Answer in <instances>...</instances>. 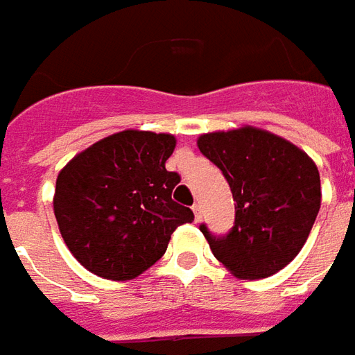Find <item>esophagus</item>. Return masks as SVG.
Wrapping results in <instances>:
<instances>
[{
	"label": "esophagus",
	"instance_id": "obj_1",
	"mask_svg": "<svg viewBox=\"0 0 355 355\" xmlns=\"http://www.w3.org/2000/svg\"><path fill=\"white\" fill-rule=\"evenodd\" d=\"M193 212H195V220L200 222V220H202V206L198 205V202H195V205H193Z\"/></svg>",
	"mask_w": 355,
	"mask_h": 355
}]
</instances>
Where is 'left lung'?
<instances>
[{
	"mask_svg": "<svg viewBox=\"0 0 355 355\" xmlns=\"http://www.w3.org/2000/svg\"><path fill=\"white\" fill-rule=\"evenodd\" d=\"M198 149L222 170L235 200V223L223 237L202 235L239 279L270 277L302 250L321 206L318 166L304 150L258 128L205 133Z\"/></svg>",
	"mask_w": 355,
	"mask_h": 355,
	"instance_id": "obj_1",
	"label": "left lung"
}]
</instances>
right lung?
I'll return each mask as SVG.
<instances>
[{
  "instance_id": "obj_1",
  "label": "right lung",
  "mask_w": 355,
  "mask_h": 355,
  "mask_svg": "<svg viewBox=\"0 0 355 355\" xmlns=\"http://www.w3.org/2000/svg\"><path fill=\"white\" fill-rule=\"evenodd\" d=\"M170 133L125 132L82 150L62 168L53 210L78 262L95 275L128 281L162 258L172 233L193 222V210L173 202L180 173L166 160Z\"/></svg>"
}]
</instances>
